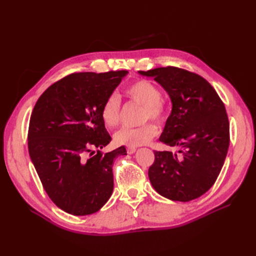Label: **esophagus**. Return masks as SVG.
<instances>
[{
	"label": "esophagus",
	"instance_id": "1",
	"mask_svg": "<svg viewBox=\"0 0 256 256\" xmlns=\"http://www.w3.org/2000/svg\"><path fill=\"white\" fill-rule=\"evenodd\" d=\"M136 147H127V152L128 154H134V152H136Z\"/></svg>",
	"mask_w": 256,
	"mask_h": 256
}]
</instances>
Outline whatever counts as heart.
Segmentation results:
<instances>
[{"label": "heart", "instance_id": "obj_1", "mask_svg": "<svg viewBox=\"0 0 256 256\" xmlns=\"http://www.w3.org/2000/svg\"><path fill=\"white\" fill-rule=\"evenodd\" d=\"M124 94L132 102L143 106L142 120H152L161 124L166 118L168 108L161 99V92L154 83L147 80H136L124 90ZM120 114V100L112 95L106 99L102 108V118L108 128H113L118 124ZM158 130L152 122H146L140 127H122L114 136L116 144L134 147L143 145L156 136Z\"/></svg>", "mask_w": 256, "mask_h": 256}]
</instances>
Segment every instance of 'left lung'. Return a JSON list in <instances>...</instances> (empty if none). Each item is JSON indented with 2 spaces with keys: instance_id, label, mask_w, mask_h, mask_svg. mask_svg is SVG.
<instances>
[{
  "instance_id": "left-lung-1",
  "label": "left lung",
  "mask_w": 256,
  "mask_h": 256,
  "mask_svg": "<svg viewBox=\"0 0 256 256\" xmlns=\"http://www.w3.org/2000/svg\"><path fill=\"white\" fill-rule=\"evenodd\" d=\"M140 74L152 76L172 100L160 142L178 150H154L148 177L159 194L189 202L203 196L218 178L230 145L226 106L203 76L174 66Z\"/></svg>"
}]
</instances>
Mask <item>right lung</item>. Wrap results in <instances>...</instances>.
<instances>
[{
  "instance_id": "1",
  "label": "right lung",
  "mask_w": 256,
  "mask_h": 256,
  "mask_svg": "<svg viewBox=\"0 0 256 256\" xmlns=\"http://www.w3.org/2000/svg\"><path fill=\"white\" fill-rule=\"evenodd\" d=\"M127 72L68 74L46 90L34 106L28 132L30 157L44 191L68 214H94L112 194L113 161L127 154L124 146L100 152L112 140L102 108Z\"/></svg>"
}]
</instances>
